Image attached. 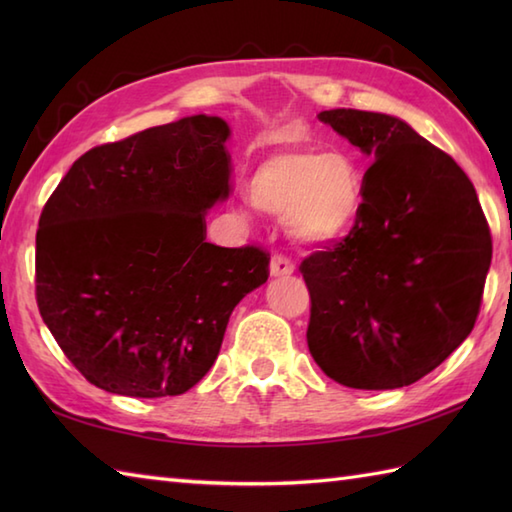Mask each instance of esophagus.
I'll return each mask as SVG.
<instances>
[{
    "instance_id": "obj_1",
    "label": "esophagus",
    "mask_w": 512,
    "mask_h": 512,
    "mask_svg": "<svg viewBox=\"0 0 512 512\" xmlns=\"http://www.w3.org/2000/svg\"><path fill=\"white\" fill-rule=\"evenodd\" d=\"M295 273V264H292V259L286 255H275L270 259V275L273 277H286Z\"/></svg>"
}]
</instances>
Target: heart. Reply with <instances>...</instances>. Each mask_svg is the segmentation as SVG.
<instances>
[{"mask_svg":"<svg viewBox=\"0 0 512 512\" xmlns=\"http://www.w3.org/2000/svg\"><path fill=\"white\" fill-rule=\"evenodd\" d=\"M248 198L259 211L288 220L301 242L323 244L345 235L363 204V173L343 151L299 147L257 165Z\"/></svg>","mask_w":512,"mask_h":512,"instance_id":"obj_1","label":"heart"}]
</instances>
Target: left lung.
Wrapping results in <instances>:
<instances>
[{
	"label": "left lung",
	"mask_w": 512,
	"mask_h": 512,
	"mask_svg": "<svg viewBox=\"0 0 512 512\" xmlns=\"http://www.w3.org/2000/svg\"><path fill=\"white\" fill-rule=\"evenodd\" d=\"M372 158L341 242L303 259L308 347L352 389H396L433 372L480 314L491 228L469 176L396 116L319 114Z\"/></svg>",
	"instance_id": "8db88e82"
}]
</instances>
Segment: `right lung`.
Wrapping results in <instances>:
<instances>
[{"mask_svg": "<svg viewBox=\"0 0 512 512\" xmlns=\"http://www.w3.org/2000/svg\"><path fill=\"white\" fill-rule=\"evenodd\" d=\"M226 121L189 116L90 149L41 211L37 306L70 363L110 394L180 396L268 279L262 246L206 242L228 195Z\"/></svg>", "mask_w": 512, "mask_h": 512, "instance_id": "obj_1", "label": "right lung"}]
</instances>
